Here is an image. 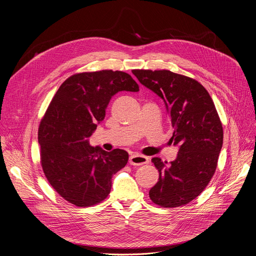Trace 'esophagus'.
<instances>
[{
  "label": "esophagus",
  "mask_w": 256,
  "mask_h": 256,
  "mask_svg": "<svg viewBox=\"0 0 256 256\" xmlns=\"http://www.w3.org/2000/svg\"><path fill=\"white\" fill-rule=\"evenodd\" d=\"M148 162L150 158L145 156L134 154L130 156V164L132 166H142L145 164H148Z\"/></svg>",
  "instance_id": "esophagus-1"
}]
</instances>
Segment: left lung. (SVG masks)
Instances as JSON below:
<instances>
[{
  "label": "left lung",
  "instance_id": "left-lung-1",
  "mask_svg": "<svg viewBox=\"0 0 256 256\" xmlns=\"http://www.w3.org/2000/svg\"><path fill=\"white\" fill-rule=\"evenodd\" d=\"M139 82L163 98L174 128L170 141L180 150L173 162L152 158L158 180L150 191L162 208L189 204L200 195L216 171L223 128L208 90L198 80L167 70H134Z\"/></svg>",
  "mask_w": 256,
  "mask_h": 256
}]
</instances>
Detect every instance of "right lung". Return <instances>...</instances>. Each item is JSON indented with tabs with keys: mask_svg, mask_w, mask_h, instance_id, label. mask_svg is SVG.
<instances>
[{
	"mask_svg": "<svg viewBox=\"0 0 256 256\" xmlns=\"http://www.w3.org/2000/svg\"><path fill=\"white\" fill-rule=\"evenodd\" d=\"M124 90H139L126 72L74 74L61 84L40 121L38 142L44 176L52 189L76 206H92L104 200L113 176L128 163L126 150L108 152L87 140L104 120L111 98Z\"/></svg>",
	"mask_w": 256,
	"mask_h": 256,
	"instance_id": "add662e5",
	"label": "right lung"
}]
</instances>
